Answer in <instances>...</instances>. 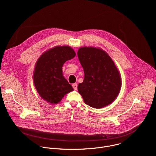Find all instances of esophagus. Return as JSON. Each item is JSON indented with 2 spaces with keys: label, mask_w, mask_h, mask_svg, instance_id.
<instances>
[{
  "label": "esophagus",
  "mask_w": 156,
  "mask_h": 156,
  "mask_svg": "<svg viewBox=\"0 0 156 156\" xmlns=\"http://www.w3.org/2000/svg\"><path fill=\"white\" fill-rule=\"evenodd\" d=\"M72 86H73V89H74V90H75V91L77 90V84H76V83L73 84H72Z\"/></svg>",
  "instance_id": "1"
}]
</instances>
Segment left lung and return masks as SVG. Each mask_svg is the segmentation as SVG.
I'll list each match as a JSON object with an SVG mask.
<instances>
[{
	"instance_id": "8db88e82",
	"label": "left lung",
	"mask_w": 156,
	"mask_h": 156,
	"mask_svg": "<svg viewBox=\"0 0 156 156\" xmlns=\"http://www.w3.org/2000/svg\"><path fill=\"white\" fill-rule=\"evenodd\" d=\"M77 55L84 74L78 90L85 104L96 108L110 104L122 87L120 73L112 58L103 49L91 46L79 48Z\"/></svg>"
}]
</instances>
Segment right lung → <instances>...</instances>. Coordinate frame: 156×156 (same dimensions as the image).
<instances>
[{
    "instance_id": "add662e5",
    "label": "right lung",
    "mask_w": 156,
    "mask_h": 156,
    "mask_svg": "<svg viewBox=\"0 0 156 156\" xmlns=\"http://www.w3.org/2000/svg\"><path fill=\"white\" fill-rule=\"evenodd\" d=\"M75 55V51L70 46H57L43 52L38 58L33 80L37 93L43 100L55 105L65 95L73 91L63 75L62 66Z\"/></svg>"
}]
</instances>
